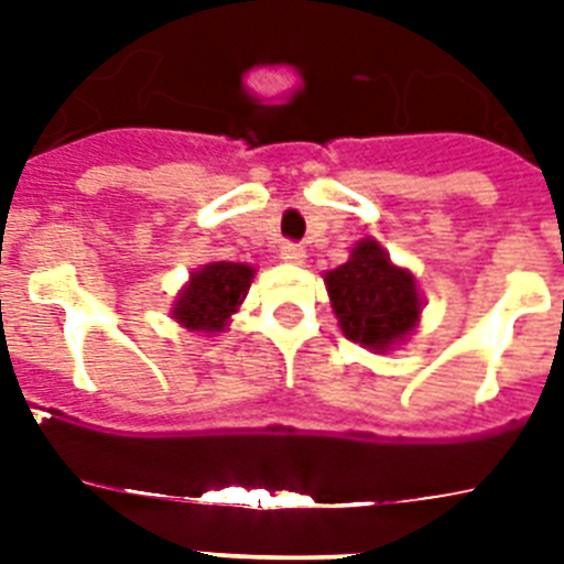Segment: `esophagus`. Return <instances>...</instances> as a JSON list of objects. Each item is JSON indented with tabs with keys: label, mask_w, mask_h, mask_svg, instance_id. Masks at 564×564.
<instances>
[{
	"label": "esophagus",
	"mask_w": 564,
	"mask_h": 564,
	"mask_svg": "<svg viewBox=\"0 0 564 564\" xmlns=\"http://www.w3.org/2000/svg\"><path fill=\"white\" fill-rule=\"evenodd\" d=\"M304 257H307V251H304V246H301V242H283L281 246L283 263H304Z\"/></svg>",
	"instance_id": "obj_1"
}]
</instances>
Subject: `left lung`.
Here are the masks:
<instances>
[{
  "mask_svg": "<svg viewBox=\"0 0 564 564\" xmlns=\"http://www.w3.org/2000/svg\"><path fill=\"white\" fill-rule=\"evenodd\" d=\"M325 283L343 334L366 348L386 351L419 322L415 278L398 269L375 239L357 242L351 260L327 272Z\"/></svg>",
  "mask_w": 564,
  "mask_h": 564,
  "instance_id": "8db88e82",
  "label": "left lung"
}]
</instances>
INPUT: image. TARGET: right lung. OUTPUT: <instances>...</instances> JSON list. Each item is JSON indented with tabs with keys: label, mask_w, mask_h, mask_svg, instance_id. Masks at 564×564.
Masks as SVG:
<instances>
[{
	"label": "right lung",
	"mask_w": 564,
	"mask_h": 564,
	"mask_svg": "<svg viewBox=\"0 0 564 564\" xmlns=\"http://www.w3.org/2000/svg\"><path fill=\"white\" fill-rule=\"evenodd\" d=\"M254 269L242 263H210L202 272H193L189 283L175 301L172 316L189 330H204V334H219L228 316L246 299L248 283H251Z\"/></svg>",
	"instance_id": "obj_1"
}]
</instances>
